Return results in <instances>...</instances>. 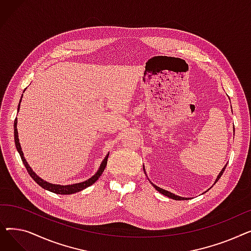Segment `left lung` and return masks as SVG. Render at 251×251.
<instances>
[{"label":"left lung","mask_w":251,"mask_h":251,"mask_svg":"<svg viewBox=\"0 0 251 251\" xmlns=\"http://www.w3.org/2000/svg\"><path fill=\"white\" fill-rule=\"evenodd\" d=\"M226 167H227V165L223 168V170L221 171V173L219 174V176H218V178L216 179V182L215 183H217L218 182V180L221 178V176L223 175V173H224V171H225V169H226ZM143 170H144V167H143ZM144 173H146V171H144ZM153 185V187L159 191L160 193H162V194H164V195H166V196H168V197H170V199H172V200H175V201H182V200H188V199H185V197H181V196H178V195H175V194H173V193H171V192H169V191H167V190H164V189H162V188H160V187H157V186H155L154 184H152Z\"/></svg>","instance_id":"1"}]
</instances>
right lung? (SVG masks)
I'll use <instances>...</instances> for the list:
<instances>
[{"label":"right lung","instance_id":"1","mask_svg":"<svg viewBox=\"0 0 251 251\" xmlns=\"http://www.w3.org/2000/svg\"><path fill=\"white\" fill-rule=\"evenodd\" d=\"M21 101V100H20ZM19 107L20 104L18 105V111H19ZM14 139H15V146H16V149L20 154V157L21 160L26 168V170H27L28 174L30 175V177L38 184L39 186L43 187L44 189H47L50 192H54V193H57V194H72V193H76V192H79L81 191L83 189H85L86 187L92 185L99 178L100 176L102 174V172L104 171V168L105 166H107V162H108V156L109 154L105 155V157L103 159L100 169L98 172L96 173V175L92 176L91 178H89L88 180L84 181V182H81V183H77V184H72V185H55V184H51V183H49V182H46L44 181L42 178H39L38 176H36V174L33 172V171L31 170V168L28 166L27 162H26V160L24 159L23 156V152L21 151V147H20V143H19V138H18V131H17V118L15 119L14 121Z\"/></svg>","mask_w":251,"mask_h":251}]
</instances>
